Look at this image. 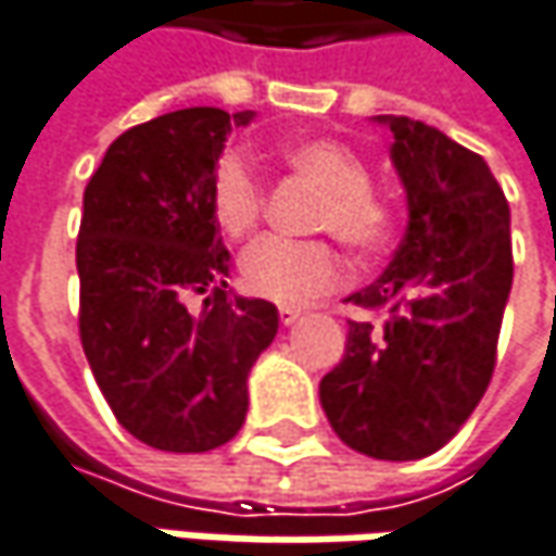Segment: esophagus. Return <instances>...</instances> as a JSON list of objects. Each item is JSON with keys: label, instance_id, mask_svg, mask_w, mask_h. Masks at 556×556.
I'll use <instances>...</instances> for the list:
<instances>
[{"label": "esophagus", "instance_id": "34e87169", "mask_svg": "<svg viewBox=\"0 0 556 556\" xmlns=\"http://www.w3.org/2000/svg\"><path fill=\"white\" fill-rule=\"evenodd\" d=\"M300 316H303V313H300L298 306H278V319H281L285 326H294Z\"/></svg>", "mask_w": 556, "mask_h": 556}]
</instances>
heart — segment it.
Returning <instances> with one entry per match:
<instances>
[{
  "label": "heart",
  "instance_id": "b5f03b06",
  "mask_svg": "<svg viewBox=\"0 0 556 556\" xmlns=\"http://www.w3.org/2000/svg\"><path fill=\"white\" fill-rule=\"evenodd\" d=\"M285 164L316 182L323 199L316 205L313 227L329 230L338 240L367 256L386 247L392 230V212L370 186V170L357 151L336 139H294L281 151ZM265 212V189L250 161L237 151L220 154L212 174V215L224 237H250ZM348 278L344 258L326 240H285L265 237L240 258V285L247 294L285 306L336 291Z\"/></svg>",
  "mask_w": 556,
  "mask_h": 556
}]
</instances>
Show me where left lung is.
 <instances>
[{
	"label": "left lung",
	"instance_id": "8db88e82",
	"mask_svg": "<svg viewBox=\"0 0 556 556\" xmlns=\"http://www.w3.org/2000/svg\"><path fill=\"white\" fill-rule=\"evenodd\" d=\"M377 123L395 136L408 230L377 281L348 298L357 316L319 402L351 450L412 462L456 437L494 377L513 288L509 205L481 154L408 116Z\"/></svg>",
	"mask_w": 556,
	"mask_h": 556
}]
</instances>
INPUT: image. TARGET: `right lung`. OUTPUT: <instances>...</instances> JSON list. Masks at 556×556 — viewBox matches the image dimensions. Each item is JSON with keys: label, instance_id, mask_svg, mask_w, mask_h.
Here are the masks:
<instances>
[{"label": "right lung", "instance_id": "1", "mask_svg": "<svg viewBox=\"0 0 556 556\" xmlns=\"http://www.w3.org/2000/svg\"><path fill=\"white\" fill-rule=\"evenodd\" d=\"M256 113L189 106L132 126L85 186L78 332L106 405L144 446L218 450L247 420V377L275 303L230 298L212 174Z\"/></svg>", "mask_w": 556, "mask_h": 556}]
</instances>
